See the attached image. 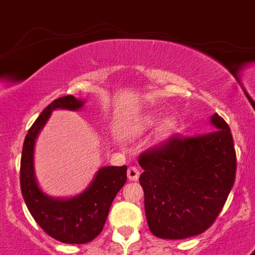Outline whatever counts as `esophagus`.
<instances>
[{
  "mask_svg": "<svg viewBox=\"0 0 255 255\" xmlns=\"http://www.w3.org/2000/svg\"><path fill=\"white\" fill-rule=\"evenodd\" d=\"M127 176H128V178L131 180V181H137V180H139V176H140L139 169H137L136 167H129L127 170Z\"/></svg>",
  "mask_w": 255,
  "mask_h": 255,
  "instance_id": "34e87169",
  "label": "esophagus"
}]
</instances>
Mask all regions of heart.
I'll list each match as a JSON object with an SVG mask.
<instances>
[{"label": "heart", "instance_id": "obj_1", "mask_svg": "<svg viewBox=\"0 0 255 255\" xmlns=\"http://www.w3.org/2000/svg\"><path fill=\"white\" fill-rule=\"evenodd\" d=\"M159 122V115L156 114H144V115L136 116L131 123L128 124L127 129L124 132L126 137H140L144 133H147L149 129L155 127ZM177 128V122L172 116H168L160 123L157 132H156V140H165L173 135Z\"/></svg>", "mask_w": 255, "mask_h": 255}]
</instances>
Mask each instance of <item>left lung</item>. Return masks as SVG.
Returning <instances> with one entry per match:
<instances>
[{
  "instance_id": "8db88e82",
  "label": "left lung",
  "mask_w": 255,
  "mask_h": 255,
  "mask_svg": "<svg viewBox=\"0 0 255 255\" xmlns=\"http://www.w3.org/2000/svg\"><path fill=\"white\" fill-rule=\"evenodd\" d=\"M213 131L174 136L139 157L148 226L163 240L205 232L225 205L236 180V151L229 126L217 114Z\"/></svg>"
}]
</instances>
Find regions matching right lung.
<instances>
[{
  "label": "right lung",
  "mask_w": 255,
  "mask_h": 255,
  "mask_svg": "<svg viewBox=\"0 0 255 255\" xmlns=\"http://www.w3.org/2000/svg\"><path fill=\"white\" fill-rule=\"evenodd\" d=\"M86 100L73 95L50 103L38 116L23 141L21 192L38 225L63 244H87L103 230L114 198L127 181V167H102L83 192L71 197H53L38 184L34 168L37 137L55 110L79 111Z\"/></svg>",
  "instance_id": "add662e5"
}]
</instances>
